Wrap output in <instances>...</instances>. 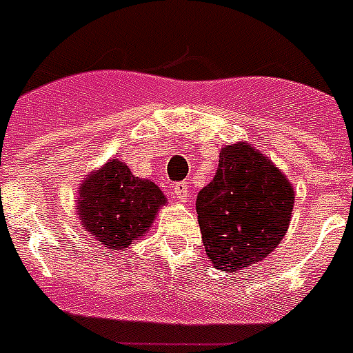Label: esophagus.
<instances>
[{"mask_svg": "<svg viewBox=\"0 0 353 353\" xmlns=\"http://www.w3.org/2000/svg\"><path fill=\"white\" fill-rule=\"evenodd\" d=\"M174 194H176L177 198L181 199V201H188V199H192L194 192L190 190L187 181H181V183H176V187H174Z\"/></svg>", "mask_w": 353, "mask_h": 353, "instance_id": "1", "label": "esophagus"}]
</instances>
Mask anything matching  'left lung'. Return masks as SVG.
Listing matches in <instances>:
<instances>
[{
	"label": "left lung",
	"mask_w": 353,
	"mask_h": 353,
	"mask_svg": "<svg viewBox=\"0 0 353 353\" xmlns=\"http://www.w3.org/2000/svg\"><path fill=\"white\" fill-rule=\"evenodd\" d=\"M288 177L249 143L225 144L214 179L198 192L201 240L220 271H241L276 249L291 221Z\"/></svg>",
	"instance_id": "1"
}]
</instances>
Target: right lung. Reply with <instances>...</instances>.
I'll use <instances>...</instances> for the list:
<instances>
[{
  "label": "right lung",
  "instance_id": "add662e5",
  "mask_svg": "<svg viewBox=\"0 0 353 353\" xmlns=\"http://www.w3.org/2000/svg\"><path fill=\"white\" fill-rule=\"evenodd\" d=\"M163 205L165 194L155 183L135 177L128 165L110 159L80 185L77 212L101 245L121 251L148 231Z\"/></svg>",
  "mask_w": 353,
  "mask_h": 353
}]
</instances>
